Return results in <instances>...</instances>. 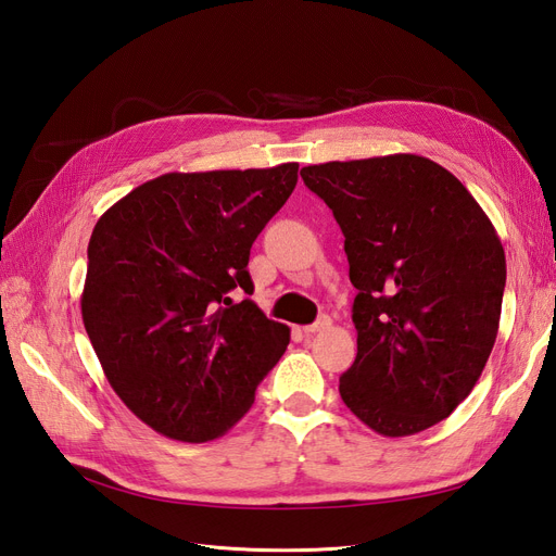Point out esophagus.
<instances>
[{"label": "esophagus", "instance_id": "obj_1", "mask_svg": "<svg viewBox=\"0 0 556 556\" xmlns=\"http://www.w3.org/2000/svg\"><path fill=\"white\" fill-rule=\"evenodd\" d=\"M329 327H331V319L325 315V317H319L317 323H313V325L304 327V333H306V336H313V333H317V331H325V329H329Z\"/></svg>", "mask_w": 556, "mask_h": 556}]
</instances>
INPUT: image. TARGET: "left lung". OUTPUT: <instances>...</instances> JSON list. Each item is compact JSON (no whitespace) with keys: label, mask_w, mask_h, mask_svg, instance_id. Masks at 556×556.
<instances>
[{"label":"left lung","mask_w":556,"mask_h":556,"mask_svg":"<svg viewBox=\"0 0 556 556\" xmlns=\"http://www.w3.org/2000/svg\"><path fill=\"white\" fill-rule=\"evenodd\" d=\"M345 237L357 357L345 406L399 439L445 419L496 341L506 252L490 217L441 164L399 153L301 169Z\"/></svg>","instance_id":"left-lung-1"}]
</instances>
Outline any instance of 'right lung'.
Returning a JSON list of instances; mask_svg holds the SVG:
<instances>
[{"label":"right lung","instance_id":"right-lung-1","mask_svg":"<svg viewBox=\"0 0 556 556\" xmlns=\"http://www.w3.org/2000/svg\"><path fill=\"white\" fill-rule=\"evenodd\" d=\"M299 164L164 174L99 217L83 325L125 406L182 443L220 439L290 343L252 294L250 248L296 185Z\"/></svg>","mask_w":556,"mask_h":556}]
</instances>
